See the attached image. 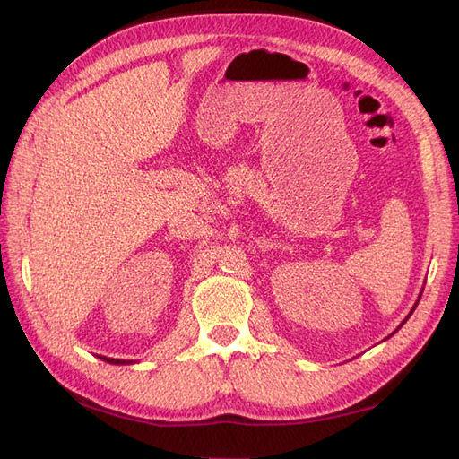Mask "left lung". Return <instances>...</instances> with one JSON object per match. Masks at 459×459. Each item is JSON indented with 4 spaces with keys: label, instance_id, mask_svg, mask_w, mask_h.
<instances>
[{
    "label": "left lung",
    "instance_id": "obj_1",
    "mask_svg": "<svg viewBox=\"0 0 459 459\" xmlns=\"http://www.w3.org/2000/svg\"><path fill=\"white\" fill-rule=\"evenodd\" d=\"M421 293H423V289H421ZM421 293H420V297H418V300H415V304H413V308H411V310H410V314H408V316H406V317H404V322H402V324H400V325H398V327H396V331H398V329H400V327H402V325H404V324H406V322H408V317H410V316H411V314H413V310H415V307H418V304H420V299H421ZM396 331H394V333H396ZM394 333H393V335H394ZM386 339H388V337H386Z\"/></svg>",
    "mask_w": 459,
    "mask_h": 459
}]
</instances>
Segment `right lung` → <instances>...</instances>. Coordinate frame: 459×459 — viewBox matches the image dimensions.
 Listing matches in <instances>:
<instances>
[{
	"mask_svg": "<svg viewBox=\"0 0 459 459\" xmlns=\"http://www.w3.org/2000/svg\"><path fill=\"white\" fill-rule=\"evenodd\" d=\"M101 358L107 364H115V366H124V364H134V359H118V358H107V356H97Z\"/></svg>",
	"mask_w": 459,
	"mask_h": 459,
	"instance_id": "obj_1",
	"label": "right lung"
}]
</instances>
